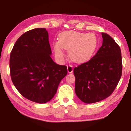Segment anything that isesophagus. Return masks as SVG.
<instances>
[{
  "label": "esophagus",
  "mask_w": 131,
  "mask_h": 131,
  "mask_svg": "<svg viewBox=\"0 0 131 131\" xmlns=\"http://www.w3.org/2000/svg\"><path fill=\"white\" fill-rule=\"evenodd\" d=\"M73 71V66L71 65H69L68 66V72L69 73H72Z\"/></svg>",
  "instance_id": "34e87169"
}]
</instances>
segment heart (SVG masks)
<instances>
[{"label": "heart", "mask_w": 131, "mask_h": 131, "mask_svg": "<svg viewBox=\"0 0 131 131\" xmlns=\"http://www.w3.org/2000/svg\"><path fill=\"white\" fill-rule=\"evenodd\" d=\"M59 41L53 43L55 55L58 59L65 56L63 49L69 50V56L76 62H83L90 58L96 49L97 39L95 34L75 31H65L59 34Z\"/></svg>", "instance_id": "heart-1"}]
</instances>
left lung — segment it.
<instances>
[{
  "label": "left lung",
  "instance_id": "1",
  "mask_svg": "<svg viewBox=\"0 0 131 131\" xmlns=\"http://www.w3.org/2000/svg\"><path fill=\"white\" fill-rule=\"evenodd\" d=\"M103 45L94 57L74 69L75 92L82 102L92 104L111 96L122 74L120 47L110 35L102 32Z\"/></svg>",
  "mask_w": 131,
  "mask_h": 131
}]
</instances>
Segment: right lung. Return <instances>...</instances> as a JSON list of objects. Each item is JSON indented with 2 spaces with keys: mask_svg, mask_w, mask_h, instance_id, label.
I'll list each match as a JSON object with an SVG mask.
<instances>
[{
  "mask_svg": "<svg viewBox=\"0 0 131 131\" xmlns=\"http://www.w3.org/2000/svg\"><path fill=\"white\" fill-rule=\"evenodd\" d=\"M49 34L45 28L26 32L15 42L10 54L12 81L19 92L30 101L46 103L56 94L67 67L51 58Z\"/></svg>",
  "mask_w": 131,
  "mask_h": 131,
  "instance_id": "1",
  "label": "right lung"
}]
</instances>
